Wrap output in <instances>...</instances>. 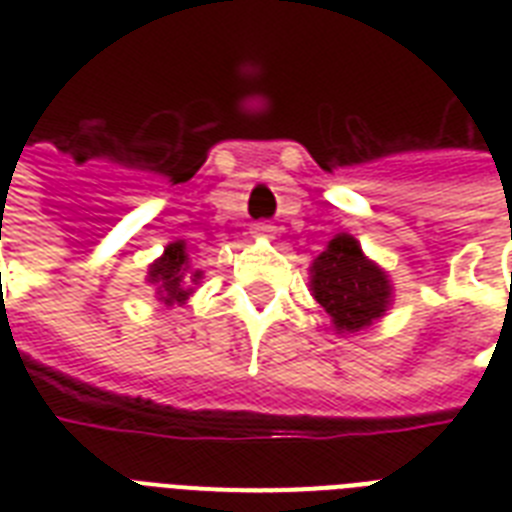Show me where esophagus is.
<instances>
[{
  "mask_svg": "<svg viewBox=\"0 0 512 512\" xmlns=\"http://www.w3.org/2000/svg\"><path fill=\"white\" fill-rule=\"evenodd\" d=\"M249 233H252V236H257V239H273V225L255 223L252 228H249Z\"/></svg>",
  "mask_w": 512,
  "mask_h": 512,
  "instance_id": "1",
  "label": "esophagus"
}]
</instances>
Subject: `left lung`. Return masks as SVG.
<instances>
[{
	"instance_id": "1",
	"label": "left lung",
	"mask_w": 512,
	"mask_h": 512,
	"mask_svg": "<svg viewBox=\"0 0 512 512\" xmlns=\"http://www.w3.org/2000/svg\"><path fill=\"white\" fill-rule=\"evenodd\" d=\"M313 300L327 311L337 335H356L380 321L393 305L388 271L364 255L350 233H337L311 263Z\"/></svg>"
}]
</instances>
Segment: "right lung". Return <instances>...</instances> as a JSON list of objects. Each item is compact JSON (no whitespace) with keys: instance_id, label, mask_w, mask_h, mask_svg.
I'll return each instance as SVG.
<instances>
[{"instance_id":"right-lung-1","label":"right lung","mask_w":512,"mask_h":512,"mask_svg":"<svg viewBox=\"0 0 512 512\" xmlns=\"http://www.w3.org/2000/svg\"><path fill=\"white\" fill-rule=\"evenodd\" d=\"M201 279H204V271L188 255L185 239H177L167 244L162 255L148 265L146 284L154 287L159 303L172 308V305L188 303V297L199 287Z\"/></svg>"}]
</instances>
